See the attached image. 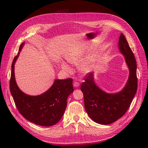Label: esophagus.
<instances>
[{"mask_svg": "<svg viewBox=\"0 0 148 148\" xmlns=\"http://www.w3.org/2000/svg\"><path fill=\"white\" fill-rule=\"evenodd\" d=\"M79 86V83L78 82H74L73 83V86L75 88H78Z\"/></svg>", "mask_w": 148, "mask_h": 148, "instance_id": "obj_1", "label": "esophagus"}]
</instances>
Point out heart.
Here are the masks:
<instances>
[{
  "mask_svg": "<svg viewBox=\"0 0 148 148\" xmlns=\"http://www.w3.org/2000/svg\"><path fill=\"white\" fill-rule=\"evenodd\" d=\"M89 54V52L86 50H78L75 52L70 53L66 56V59L70 63L74 65H79L82 62V63L79 66V70L84 74H87L93 70L97 60L98 55L97 53H93L86 60V58ZM84 62H83V61ZM62 69L65 71H70L71 67L65 62H62L61 63Z\"/></svg>",
  "mask_w": 148,
  "mask_h": 148,
  "instance_id": "heart-1",
  "label": "heart"
}]
</instances>
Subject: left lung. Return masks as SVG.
<instances>
[{"instance_id": "8db88e82", "label": "left lung", "mask_w": 148, "mask_h": 148, "mask_svg": "<svg viewBox=\"0 0 148 148\" xmlns=\"http://www.w3.org/2000/svg\"><path fill=\"white\" fill-rule=\"evenodd\" d=\"M119 48L125 56L129 69L128 81L122 90L116 93H107L96 84L93 72H89L81 85L84 107L89 117L94 122L109 125L119 120L130 106L138 87L136 62L124 35L119 37Z\"/></svg>"}]
</instances>
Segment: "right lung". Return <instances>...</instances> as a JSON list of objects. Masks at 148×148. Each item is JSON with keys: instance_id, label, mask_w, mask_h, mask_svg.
Returning <instances> with one entry per match:
<instances>
[{"instance_id": "add662e5", "label": "right lung", "mask_w": 148, "mask_h": 148, "mask_svg": "<svg viewBox=\"0 0 148 148\" xmlns=\"http://www.w3.org/2000/svg\"><path fill=\"white\" fill-rule=\"evenodd\" d=\"M25 42L20 46L19 52L12 65L10 89L17 109L24 118L31 122L44 127L56 124L66 109L67 97L73 92V79H56L52 86L41 95L29 96L18 87L14 67Z\"/></svg>"}]
</instances>
